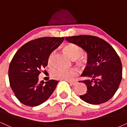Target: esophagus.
Returning a JSON list of instances; mask_svg holds the SVG:
<instances>
[{"label":"esophagus","instance_id":"esophagus-1","mask_svg":"<svg viewBox=\"0 0 127 127\" xmlns=\"http://www.w3.org/2000/svg\"><path fill=\"white\" fill-rule=\"evenodd\" d=\"M67 81V82L72 85H75L77 84V82H76V81Z\"/></svg>","mask_w":127,"mask_h":127}]
</instances>
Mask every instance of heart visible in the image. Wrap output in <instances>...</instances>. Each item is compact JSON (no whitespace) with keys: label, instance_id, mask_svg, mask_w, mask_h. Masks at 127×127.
<instances>
[{"label":"heart","instance_id":"obj_1","mask_svg":"<svg viewBox=\"0 0 127 127\" xmlns=\"http://www.w3.org/2000/svg\"><path fill=\"white\" fill-rule=\"evenodd\" d=\"M64 50L72 59L75 60L82 56L84 54V50L81 47L74 43H69L64 47ZM55 51L51 54L48 59V63H51ZM78 73L76 70H65L62 68H58L52 72V77L56 79L70 81Z\"/></svg>","mask_w":127,"mask_h":127}]
</instances>
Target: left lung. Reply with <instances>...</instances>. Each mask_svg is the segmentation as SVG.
Segmentation results:
<instances>
[{"label":"left lung","mask_w":127,"mask_h":127,"mask_svg":"<svg viewBox=\"0 0 127 127\" xmlns=\"http://www.w3.org/2000/svg\"><path fill=\"white\" fill-rule=\"evenodd\" d=\"M65 39L81 47L88 54L87 65L81 75L87 79L81 81L87 85V91L80 98L92 104L110 100L118 89L122 75V63L113 48L94 36H69Z\"/></svg>","instance_id":"8db88e82"}]
</instances>
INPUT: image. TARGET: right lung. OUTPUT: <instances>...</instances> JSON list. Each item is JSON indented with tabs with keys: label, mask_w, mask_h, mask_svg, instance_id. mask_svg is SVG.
Here are the masks:
<instances>
[{
	"label": "right lung",
	"mask_w": 127,
	"mask_h": 127,
	"mask_svg": "<svg viewBox=\"0 0 127 127\" xmlns=\"http://www.w3.org/2000/svg\"><path fill=\"white\" fill-rule=\"evenodd\" d=\"M64 39L55 37L34 39L23 45L14 55L9 67V84L15 97L23 104L40 105L55 90L59 81L40 82L38 76L48 65L51 52Z\"/></svg>",
	"instance_id": "add662e5"
}]
</instances>
